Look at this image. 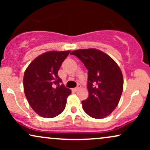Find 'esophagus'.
Here are the masks:
<instances>
[{
  "mask_svg": "<svg viewBox=\"0 0 150 150\" xmlns=\"http://www.w3.org/2000/svg\"><path fill=\"white\" fill-rule=\"evenodd\" d=\"M80 87H81V85H77V87L75 88V91L79 90V89H80Z\"/></svg>",
  "mask_w": 150,
  "mask_h": 150,
  "instance_id": "34e87169",
  "label": "esophagus"
}]
</instances>
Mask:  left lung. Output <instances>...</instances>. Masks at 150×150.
<instances>
[{
    "label": "left lung",
    "mask_w": 150,
    "mask_h": 150,
    "mask_svg": "<svg viewBox=\"0 0 150 150\" xmlns=\"http://www.w3.org/2000/svg\"><path fill=\"white\" fill-rule=\"evenodd\" d=\"M70 54L77 56L88 70L89 96L82 101L83 110L94 118L108 116L117 106L123 92V78L120 68L99 50L80 49Z\"/></svg>",
    "instance_id": "1"
}]
</instances>
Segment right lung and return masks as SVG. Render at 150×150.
<instances>
[{
  "mask_svg": "<svg viewBox=\"0 0 150 150\" xmlns=\"http://www.w3.org/2000/svg\"><path fill=\"white\" fill-rule=\"evenodd\" d=\"M70 51H49L29 65L24 74V91L32 109L44 118H53L63 112L71 90L58 77L60 67Z\"/></svg>",
  "mask_w": 150,
  "mask_h": 150,
  "instance_id": "obj_1",
  "label": "right lung"
}]
</instances>
